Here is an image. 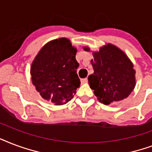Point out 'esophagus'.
Wrapping results in <instances>:
<instances>
[{
  "instance_id": "obj_1",
  "label": "esophagus",
  "mask_w": 152,
  "mask_h": 152,
  "mask_svg": "<svg viewBox=\"0 0 152 152\" xmlns=\"http://www.w3.org/2000/svg\"><path fill=\"white\" fill-rule=\"evenodd\" d=\"M81 82H82V83H86V82H88V78H87V77H86V78H83V79L81 80Z\"/></svg>"
}]
</instances>
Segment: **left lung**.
Returning a JSON list of instances; mask_svg holds the SVG:
<instances>
[{
  "label": "left lung",
  "instance_id": "8db88e82",
  "mask_svg": "<svg viewBox=\"0 0 152 152\" xmlns=\"http://www.w3.org/2000/svg\"><path fill=\"white\" fill-rule=\"evenodd\" d=\"M83 49L90 51L88 47ZM93 55L91 64L94 72L89 75L88 81L98 101L109 104L129 97L136 86V70L125 53L108 43Z\"/></svg>",
  "mask_w": 152,
  "mask_h": 152
}]
</instances>
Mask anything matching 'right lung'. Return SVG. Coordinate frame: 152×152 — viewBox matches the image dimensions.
<instances>
[{"label":"right lung","instance_id":"right-lung-1","mask_svg":"<svg viewBox=\"0 0 152 152\" xmlns=\"http://www.w3.org/2000/svg\"><path fill=\"white\" fill-rule=\"evenodd\" d=\"M77 49L70 39L59 38L41 48L31 66L32 84L43 99L55 105L66 104L80 86Z\"/></svg>","mask_w":152,"mask_h":152}]
</instances>
